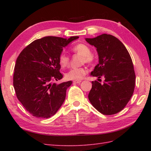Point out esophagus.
<instances>
[{"label":"esophagus","mask_w":151,"mask_h":151,"mask_svg":"<svg viewBox=\"0 0 151 151\" xmlns=\"http://www.w3.org/2000/svg\"><path fill=\"white\" fill-rule=\"evenodd\" d=\"M81 82V81H73V84H80V83Z\"/></svg>","instance_id":"obj_1"}]
</instances>
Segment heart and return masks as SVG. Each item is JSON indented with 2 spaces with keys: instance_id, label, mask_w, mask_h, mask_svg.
Returning <instances> with one entry per match:
<instances>
[{
  "instance_id": "1",
  "label": "heart",
  "mask_w": 151,
  "mask_h": 151,
  "mask_svg": "<svg viewBox=\"0 0 151 151\" xmlns=\"http://www.w3.org/2000/svg\"><path fill=\"white\" fill-rule=\"evenodd\" d=\"M73 52L82 55V62L91 63L94 60V56L91 54V49L88 45L84 43H78L72 48ZM58 62L62 67H65L69 64V58L65 53H61L58 57ZM88 70L86 67L72 68L65 73V77L68 80L79 81L87 74Z\"/></svg>"
}]
</instances>
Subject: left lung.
<instances>
[{
    "instance_id": "8db88e82",
    "label": "left lung",
    "mask_w": 151,
    "mask_h": 151,
    "mask_svg": "<svg viewBox=\"0 0 151 151\" xmlns=\"http://www.w3.org/2000/svg\"><path fill=\"white\" fill-rule=\"evenodd\" d=\"M86 41L97 48L99 63L91 73L105 78L103 84L92 82L88 99L93 107L104 115L121 111L132 97L136 75L132 59L126 47L117 37L103 34Z\"/></svg>"
}]
</instances>
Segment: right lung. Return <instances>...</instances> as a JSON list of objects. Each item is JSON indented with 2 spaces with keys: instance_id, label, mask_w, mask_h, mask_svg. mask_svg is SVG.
I'll list each match as a JSON object with an SVG mask.
<instances>
[{
  "instance_id": "obj_1",
  "label": "right lung",
  "mask_w": 151,
  "mask_h": 151,
  "mask_svg": "<svg viewBox=\"0 0 151 151\" xmlns=\"http://www.w3.org/2000/svg\"><path fill=\"white\" fill-rule=\"evenodd\" d=\"M78 38L44 37L34 41L19 54L13 84L18 100L33 116L52 117L63 103L72 82L60 84L52 82L63 78L58 62L63 48Z\"/></svg>"
}]
</instances>
